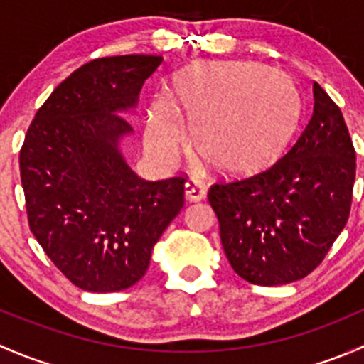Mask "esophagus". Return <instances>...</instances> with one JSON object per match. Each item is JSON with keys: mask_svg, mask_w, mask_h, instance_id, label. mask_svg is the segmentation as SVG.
Masks as SVG:
<instances>
[{"mask_svg": "<svg viewBox=\"0 0 364 364\" xmlns=\"http://www.w3.org/2000/svg\"><path fill=\"white\" fill-rule=\"evenodd\" d=\"M185 196L188 200H200L205 197V186L197 178H190L185 183Z\"/></svg>", "mask_w": 364, "mask_h": 364, "instance_id": "1", "label": "esophagus"}]
</instances>
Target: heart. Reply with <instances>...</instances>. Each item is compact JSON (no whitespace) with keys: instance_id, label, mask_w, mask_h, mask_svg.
<instances>
[{"instance_id":"b5f03b06","label":"heart","mask_w":364,"mask_h":364,"mask_svg":"<svg viewBox=\"0 0 364 364\" xmlns=\"http://www.w3.org/2000/svg\"><path fill=\"white\" fill-rule=\"evenodd\" d=\"M172 105L192 123L196 151L227 174L266 167L287 148L303 112L296 80L257 63H220L181 73ZM183 132L168 102L156 100L148 114V144L168 156Z\"/></svg>"}]
</instances>
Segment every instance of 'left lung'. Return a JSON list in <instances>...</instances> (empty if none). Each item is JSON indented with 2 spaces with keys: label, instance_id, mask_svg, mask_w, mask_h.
I'll list each match as a JSON object with an SVG mask.
<instances>
[{
  "label": "left lung",
  "instance_id": "1",
  "mask_svg": "<svg viewBox=\"0 0 364 364\" xmlns=\"http://www.w3.org/2000/svg\"><path fill=\"white\" fill-rule=\"evenodd\" d=\"M314 114L282 159L250 178L216 181L208 200L232 269L253 285L310 274L343 230L355 149L338 105L314 82Z\"/></svg>",
  "mask_w": 364,
  "mask_h": 364
}]
</instances>
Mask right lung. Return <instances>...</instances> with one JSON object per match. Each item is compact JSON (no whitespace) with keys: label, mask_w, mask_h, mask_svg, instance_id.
I'll list each match as a JSON object with an SVG mask.
<instances>
[{"label":"right lung","mask_w":364,"mask_h":364,"mask_svg":"<svg viewBox=\"0 0 364 364\" xmlns=\"http://www.w3.org/2000/svg\"><path fill=\"white\" fill-rule=\"evenodd\" d=\"M161 56L98 58L67 77L35 114L21 148L33 236L82 291L117 292L146 274L151 250L185 204L183 176L146 181L124 161L137 105Z\"/></svg>","instance_id":"add662e5"}]
</instances>
